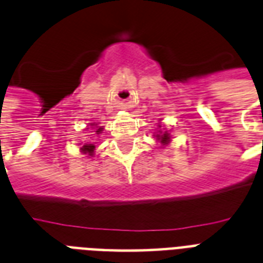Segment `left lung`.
<instances>
[{"label": "left lung", "instance_id": "1", "mask_svg": "<svg viewBox=\"0 0 263 263\" xmlns=\"http://www.w3.org/2000/svg\"><path fill=\"white\" fill-rule=\"evenodd\" d=\"M155 138H157V142L161 143L162 147L167 146L168 143L172 142V136L168 134V131H165V129H161V124L158 125V131L155 132Z\"/></svg>", "mask_w": 263, "mask_h": 263}]
</instances>
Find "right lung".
Wrapping results in <instances>:
<instances>
[{
    "label": "right lung",
    "mask_w": 263,
    "mask_h": 263,
    "mask_svg": "<svg viewBox=\"0 0 263 263\" xmlns=\"http://www.w3.org/2000/svg\"><path fill=\"white\" fill-rule=\"evenodd\" d=\"M90 129H95V134L96 135H100L101 134V131L104 129L102 127H98V124H96V123H90ZM86 129H89V128H86ZM93 132V131H90ZM81 153L85 154V155H87V157H93L95 155V150H96V146L95 143H85V144H82L81 146Z\"/></svg>",
    "instance_id": "right-lung-1"
}]
</instances>
